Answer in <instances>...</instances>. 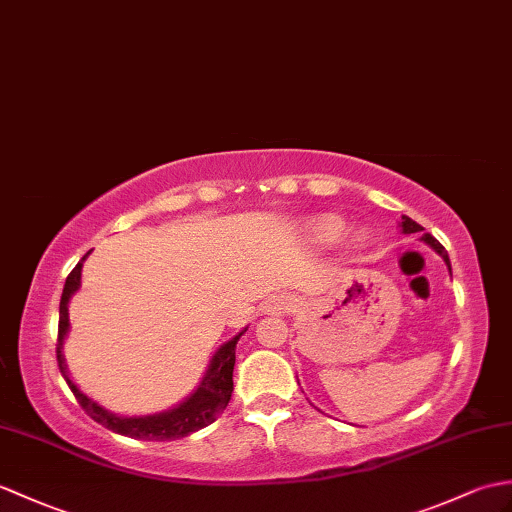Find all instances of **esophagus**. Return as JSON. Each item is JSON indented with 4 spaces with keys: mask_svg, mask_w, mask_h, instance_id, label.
Here are the masks:
<instances>
[{
    "mask_svg": "<svg viewBox=\"0 0 512 512\" xmlns=\"http://www.w3.org/2000/svg\"><path fill=\"white\" fill-rule=\"evenodd\" d=\"M292 307V296L288 294H272L264 303L266 314H285Z\"/></svg>",
    "mask_w": 512,
    "mask_h": 512,
    "instance_id": "esophagus-1",
    "label": "esophagus"
}]
</instances>
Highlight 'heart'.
<instances>
[{"label": "heart", "mask_w": 512, "mask_h": 512, "mask_svg": "<svg viewBox=\"0 0 512 512\" xmlns=\"http://www.w3.org/2000/svg\"><path fill=\"white\" fill-rule=\"evenodd\" d=\"M342 235H344V224L334 218L320 220L310 229L312 242L318 246H334L342 240Z\"/></svg>", "instance_id": "b5f03b06"}]
</instances>
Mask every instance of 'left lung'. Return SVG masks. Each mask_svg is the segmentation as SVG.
Here are the masks:
<instances>
[{
  "mask_svg": "<svg viewBox=\"0 0 512 512\" xmlns=\"http://www.w3.org/2000/svg\"><path fill=\"white\" fill-rule=\"evenodd\" d=\"M401 227H403V233H417V231H423L421 224H417V222H414V220H412V218H408V216H401ZM423 240H425L427 244H430V246L434 248V251L445 259V264L449 266V257H447L445 246H443L441 242H438V240H434V237H432L430 233H425V235H423ZM449 270H451V268H449Z\"/></svg>",
  "mask_w": 512,
  "mask_h": 512,
  "instance_id": "left-lung-1",
  "label": "left lung"
}]
</instances>
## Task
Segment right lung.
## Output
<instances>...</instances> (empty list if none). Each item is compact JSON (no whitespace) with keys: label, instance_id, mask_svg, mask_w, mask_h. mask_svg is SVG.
<instances>
[{"label":"right lung","instance_id":"right-lung-1","mask_svg":"<svg viewBox=\"0 0 512 512\" xmlns=\"http://www.w3.org/2000/svg\"><path fill=\"white\" fill-rule=\"evenodd\" d=\"M85 257H82L76 264V268L67 275L65 288L61 294V307H58V338H56L58 368H61L65 382L71 388V392H74V397L80 403V408L85 410L95 423L109 427V430H113L117 434L139 438V441H174V438H183L187 434L202 430V427L211 425L213 421H216V414L227 408L231 401L235 344H237V340H240L244 331L240 336L229 340L224 347H220V351L213 355V362L209 366V373L205 377V382H202V386L187 401H183L181 406L170 410V412L152 414V417H139V419L115 417V414L100 408L98 403L91 401L87 395H82V392L76 388V384L71 382L67 371H65L61 347H63V338L69 329L67 303L71 299V294H74L80 285V270H82V261H85Z\"/></svg>","mask_w":512,"mask_h":512}]
</instances>
